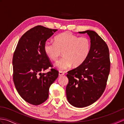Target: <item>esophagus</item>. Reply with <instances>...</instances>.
<instances>
[{"mask_svg": "<svg viewBox=\"0 0 124 124\" xmlns=\"http://www.w3.org/2000/svg\"><path fill=\"white\" fill-rule=\"evenodd\" d=\"M63 75H64V72H63L62 71H59V76H63Z\"/></svg>", "mask_w": 124, "mask_h": 124, "instance_id": "obj_1", "label": "esophagus"}]
</instances>
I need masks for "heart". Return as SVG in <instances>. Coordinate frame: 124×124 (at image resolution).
Here are the masks:
<instances>
[{
	"instance_id": "heart-1",
	"label": "heart",
	"mask_w": 124,
	"mask_h": 124,
	"mask_svg": "<svg viewBox=\"0 0 124 124\" xmlns=\"http://www.w3.org/2000/svg\"><path fill=\"white\" fill-rule=\"evenodd\" d=\"M44 50L50 59L56 61L63 51V57L55 63L61 71L73 65L80 66L88 57L91 50V41L86 37H79L70 32H62L55 37V42L47 40L44 45Z\"/></svg>"
}]
</instances>
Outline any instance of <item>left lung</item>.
<instances>
[{
	"label": "left lung",
	"mask_w": 124,
	"mask_h": 124,
	"mask_svg": "<svg viewBox=\"0 0 124 124\" xmlns=\"http://www.w3.org/2000/svg\"><path fill=\"white\" fill-rule=\"evenodd\" d=\"M79 33H86L89 36L91 50L82 64L68 72L69 83L66 94L72 106L84 108L96 101L104 92L110 72V62L108 47L98 34L92 30Z\"/></svg>",
	"instance_id": "8db88e82"
}]
</instances>
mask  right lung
Segmentation results:
<instances>
[{"label": "right lung", "instance_id": "add662e5", "mask_svg": "<svg viewBox=\"0 0 124 124\" xmlns=\"http://www.w3.org/2000/svg\"><path fill=\"white\" fill-rule=\"evenodd\" d=\"M57 30L36 26L21 37L16 47L12 62L13 81L18 94L29 103L37 106L46 101L49 87L59 76L54 69L41 73L52 67L44 45Z\"/></svg>", "mask_w": 124, "mask_h": 124}]
</instances>
